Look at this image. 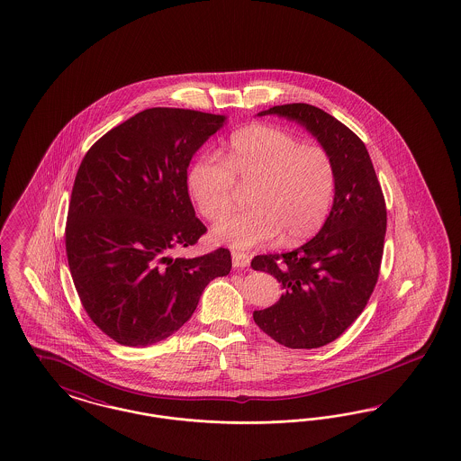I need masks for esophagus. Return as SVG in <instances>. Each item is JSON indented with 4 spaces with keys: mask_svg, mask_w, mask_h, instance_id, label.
Listing matches in <instances>:
<instances>
[{
    "mask_svg": "<svg viewBox=\"0 0 461 461\" xmlns=\"http://www.w3.org/2000/svg\"><path fill=\"white\" fill-rule=\"evenodd\" d=\"M231 260H233V267L235 269H243V267H247L250 264V258L247 254H243V252H233L231 254Z\"/></svg>",
    "mask_w": 461,
    "mask_h": 461,
    "instance_id": "34e87169",
    "label": "esophagus"
}]
</instances>
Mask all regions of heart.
I'll return each instance as SVG.
<instances>
[{
	"label": "heart",
	"instance_id": "1",
	"mask_svg": "<svg viewBox=\"0 0 461 461\" xmlns=\"http://www.w3.org/2000/svg\"><path fill=\"white\" fill-rule=\"evenodd\" d=\"M237 182L254 186V207L212 230L216 243L231 249L266 245L281 235L285 245L312 239L331 214L336 165L321 146H309L286 130L252 125L237 131L226 159L205 152L190 166L186 185L207 221H221L237 199Z\"/></svg>",
	"mask_w": 461,
	"mask_h": 461
}]
</instances>
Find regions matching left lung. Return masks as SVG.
Masks as SVG:
<instances>
[{
    "mask_svg": "<svg viewBox=\"0 0 461 461\" xmlns=\"http://www.w3.org/2000/svg\"><path fill=\"white\" fill-rule=\"evenodd\" d=\"M266 114L303 125L336 165V195L321 231L296 250L250 264L285 288L273 307L254 312L256 324L279 345L311 350L339 338L366 309L384 252L386 203L366 144L339 120L305 103L258 113Z\"/></svg>",
    "mask_w": 461,
    "mask_h": 461,
    "instance_id": "8db88e82",
    "label": "left lung"
}]
</instances>
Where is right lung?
Returning <instances> with one entry per match:
<instances>
[{
  "mask_svg": "<svg viewBox=\"0 0 461 461\" xmlns=\"http://www.w3.org/2000/svg\"><path fill=\"white\" fill-rule=\"evenodd\" d=\"M224 120L149 108L104 133L80 163L67 258L86 312L120 345L148 347L178 331L209 281L231 271L222 247L201 258L169 256L207 231L188 197L186 167Z\"/></svg>",
  "mask_w": 461,
  "mask_h": 461,
  "instance_id": "right-lung-1",
  "label": "right lung"
}]
</instances>
